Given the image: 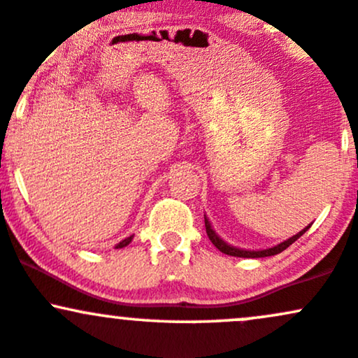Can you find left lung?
I'll use <instances>...</instances> for the list:
<instances>
[{"instance_id": "obj_1", "label": "left lung", "mask_w": 358, "mask_h": 358, "mask_svg": "<svg viewBox=\"0 0 358 358\" xmlns=\"http://www.w3.org/2000/svg\"><path fill=\"white\" fill-rule=\"evenodd\" d=\"M308 229H309V226L306 227V229H302L299 234H296V236H292L290 239H287V241L280 243V245L273 246V248L262 250V251H246V250L234 248V246H231V245H226V243H224L222 239L214 233V229H212V227H210L209 219L206 217V231H207V236H209V239L212 241V245H214L219 251H222V253L231 255V257H239V258H263V257H272V255L282 253V251L287 250L294 241H297V239H299L302 234H304Z\"/></svg>"}]
</instances>
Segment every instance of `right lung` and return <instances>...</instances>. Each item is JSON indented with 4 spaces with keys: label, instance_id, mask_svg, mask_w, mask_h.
<instances>
[{
    "label": "right lung",
    "instance_id": "obj_1",
    "mask_svg": "<svg viewBox=\"0 0 358 358\" xmlns=\"http://www.w3.org/2000/svg\"><path fill=\"white\" fill-rule=\"evenodd\" d=\"M131 241H132V236L127 238V239H124V241H122V243H119V245H117V248H124V246H127Z\"/></svg>",
    "mask_w": 358,
    "mask_h": 358
}]
</instances>
